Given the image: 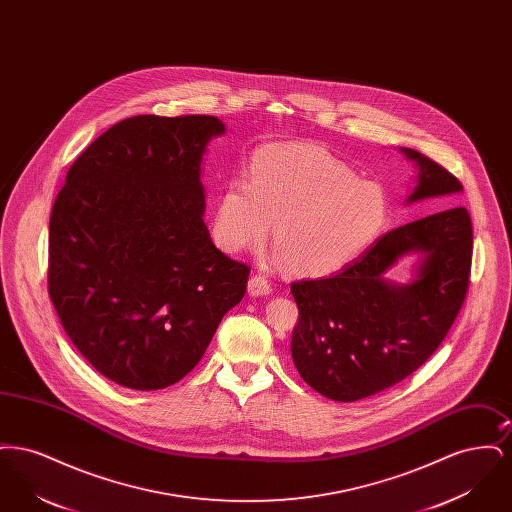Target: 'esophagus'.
<instances>
[{
  "label": "esophagus",
  "instance_id": "esophagus-1",
  "mask_svg": "<svg viewBox=\"0 0 512 512\" xmlns=\"http://www.w3.org/2000/svg\"><path fill=\"white\" fill-rule=\"evenodd\" d=\"M247 292L251 293V295H268V293L272 292V286H270V282H268L265 276L255 274L247 282Z\"/></svg>",
  "mask_w": 512,
  "mask_h": 512
}]
</instances>
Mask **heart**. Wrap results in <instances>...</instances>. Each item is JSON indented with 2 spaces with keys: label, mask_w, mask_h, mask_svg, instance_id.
Wrapping results in <instances>:
<instances>
[{
  "label": "heart",
  "mask_w": 512,
  "mask_h": 512,
  "mask_svg": "<svg viewBox=\"0 0 512 512\" xmlns=\"http://www.w3.org/2000/svg\"><path fill=\"white\" fill-rule=\"evenodd\" d=\"M388 195L324 149L268 146L247 178L226 184L217 203L215 238L240 253L267 240L295 274L326 276L359 259L388 220Z\"/></svg>",
  "instance_id": "1"
}]
</instances>
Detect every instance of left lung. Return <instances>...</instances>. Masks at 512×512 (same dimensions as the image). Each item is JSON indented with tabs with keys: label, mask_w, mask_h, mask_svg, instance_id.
<instances>
[{
	"label": "left lung",
	"mask_w": 512,
	"mask_h": 512,
	"mask_svg": "<svg viewBox=\"0 0 512 512\" xmlns=\"http://www.w3.org/2000/svg\"><path fill=\"white\" fill-rule=\"evenodd\" d=\"M401 151L420 171L409 203L463 192L459 178L430 157L409 147ZM411 250L425 253L417 280L395 287L383 274ZM470 265L472 222L464 207L453 205L384 234L332 278L293 282L299 318L292 357L299 376L343 403L405 380L453 326L468 292Z\"/></svg>",
	"instance_id": "8db88e82"
}]
</instances>
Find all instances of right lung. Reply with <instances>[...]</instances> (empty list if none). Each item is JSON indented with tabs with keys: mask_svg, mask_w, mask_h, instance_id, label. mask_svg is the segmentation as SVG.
<instances>
[{
	"mask_svg": "<svg viewBox=\"0 0 512 512\" xmlns=\"http://www.w3.org/2000/svg\"><path fill=\"white\" fill-rule=\"evenodd\" d=\"M209 115L113 124L67 172L49 217L48 290L67 336L105 378L159 390L203 357L251 268L203 222Z\"/></svg>",
	"mask_w": 512,
	"mask_h": 512,
	"instance_id": "add662e5",
	"label": "right lung"
}]
</instances>
